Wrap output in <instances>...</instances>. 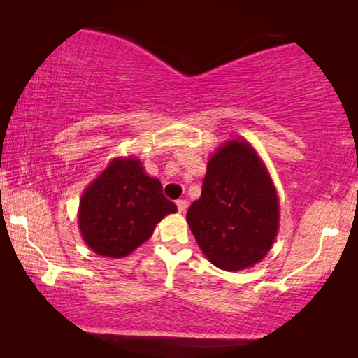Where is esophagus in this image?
Returning <instances> with one entry per match:
<instances>
[{
  "label": "esophagus",
  "mask_w": 358,
  "mask_h": 358,
  "mask_svg": "<svg viewBox=\"0 0 358 358\" xmlns=\"http://www.w3.org/2000/svg\"><path fill=\"white\" fill-rule=\"evenodd\" d=\"M177 208H178L180 213H183V211L187 208V202L185 201V199H178V201H177Z\"/></svg>",
  "instance_id": "1"
}]
</instances>
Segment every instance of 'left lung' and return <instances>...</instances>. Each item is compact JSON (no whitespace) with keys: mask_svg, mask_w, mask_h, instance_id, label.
Returning <instances> with one entry per match:
<instances>
[{"mask_svg":"<svg viewBox=\"0 0 358 358\" xmlns=\"http://www.w3.org/2000/svg\"><path fill=\"white\" fill-rule=\"evenodd\" d=\"M186 221L205 256L221 270L250 268L271 250L280 226L276 189L246 141H229L211 156L202 194Z\"/></svg>","mask_w":358,"mask_h":358,"instance_id":"1","label":"left lung"}]
</instances>
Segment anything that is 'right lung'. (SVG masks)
<instances>
[{
	"instance_id": "add662e5",
	"label": "right lung",
	"mask_w": 358,
	"mask_h": 358,
	"mask_svg": "<svg viewBox=\"0 0 358 358\" xmlns=\"http://www.w3.org/2000/svg\"><path fill=\"white\" fill-rule=\"evenodd\" d=\"M177 205L162 194L161 181L145 173L136 157H115L80 199L78 227L99 256L120 259L147 241L156 224Z\"/></svg>"
}]
</instances>
